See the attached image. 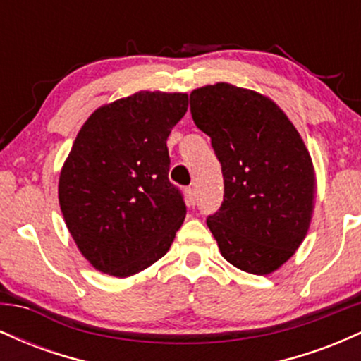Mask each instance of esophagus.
<instances>
[{"label": "esophagus", "instance_id": "1", "mask_svg": "<svg viewBox=\"0 0 361 361\" xmlns=\"http://www.w3.org/2000/svg\"><path fill=\"white\" fill-rule=\"evenodd\" d=\"M185 195H186V204H188L190 207H193L195 204H197V193H195L193 188H186Z\"/></svg>", "mask_w": 361, "mask_h": 361}]
</instances>
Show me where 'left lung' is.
<instances>
[{"instance_id": "8db88e82", "label": "left lung", "mask_w": 361, "mask_h": 361, "mask_svg": "<svg viewBox=\"0 0 361 361\" xmlns=\"http://www.w3.org/2000/svg\"><path fill=\"white\" fill-rule=\"evenodd\" d=\"M190 110L222 166L224 202L207 226L231 264L270 275L307 235L316 192L307 147L283 110L252 90L202 86Z\"/></svg>"}]
</instances>
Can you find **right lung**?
<instances>
[{
	"label": "right lung",
	"mask_w": 361,
	"mask_h": 361,
	"mask_svg": "<svg viewBox=\"0 0 361 361\" xmlns=\"http://www.w3.org/2000/svg\"><path fill=\"white\" fill-rule=\"evenodd\" d=\"M186 110V93L137 91L94 110L78 132L61 169L59 205L98 271L132 276L171 246L186 207L168 180L166 140Z\"/></svg>",
	"instance_id": "right-lung-1"
}]
</instances>
